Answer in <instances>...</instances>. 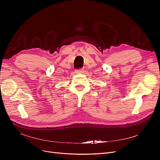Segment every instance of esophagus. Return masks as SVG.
Segmentation results:
<instances>
[{
	"instance_id": "obj_1",
	"label": "esophagus",
	"mask_w": 160,
	"mask_h": 160,
	"mask_svg": "<svg viewBox=\"0 0 160 160\" xmlns=\"http://www.w3.org/2000/svg\"><path fill=\"white\" fill-rule=\"evenodd\" d=\"M75 72H77V73H83V72H84V69H77L75 71Z\"/></svg>"
}]
</instances>
